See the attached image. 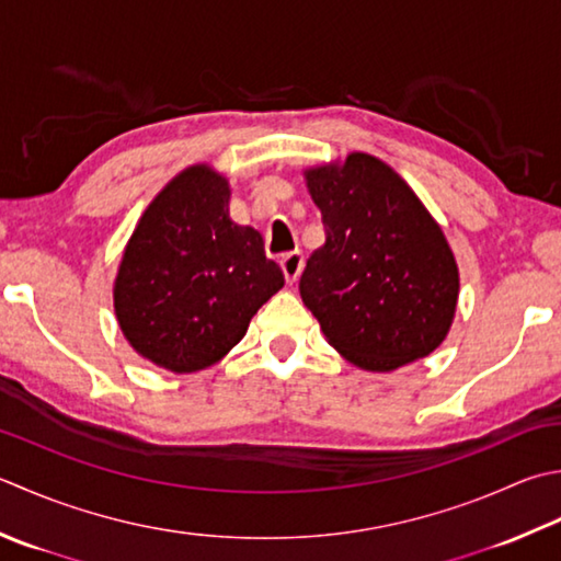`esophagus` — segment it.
Returning <instances> with one entry per match:
<instances>
[{
	"instance_id": "esophagus-1",
	"label": "esophagus",
	"mask_w": 561,
	"mask_h": 561,
	"mask_svg": "<svg viewBox=\"0 0 561 561\" xmlns=\"http://www.w3.org/2000/svg\"><path fill=\"white\" fill-rule=\"evenodd\" d=\"M279 265H282L284 279H287V284H294L296 279H299V274H301V270H304V255H301L299 250L287 252V255H282Z\"/></svg>"
}]
</instances>
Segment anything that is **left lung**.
Instances as JSON below:
<instances>
[{
	"label": "left lung",
	"mask_w": 561,
	"mask_h": 561,
	"mask_svg": "<svg viewBox=\"0 0 561 561\" xmlns=\"http://www.w3.org/2000/svg\"><path fill=\"white\" fill-rule=\"evenodd\" d=\"M304 174L325 243L306 262L299 291L328 343L369 371L431 355L453 325L459 294L440 226L411 186L367 152Z\"/></svg>",
	"instance_id": "8db88e82"
}]
</instances>
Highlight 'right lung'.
I'll return each instance as SVG.
<instances>
[{
  "mask_svg": "<svg viewBox=\"0 0 561 561\" xmlns=\"http://www.w3.org/2000/svg\"><path fill=\"white\" fill-rule=\"evenodd\" d=\"M228 180L208 164L152 199L124 250L114 311L138 355L178 375L211 367L284 287L265 240L228 216Z\"/></svg>",
  "mask_w": 561,
  "mask_h": 561,
  "instance_id": "obj_1",
  "label": "right lung"
}]
</instances>
